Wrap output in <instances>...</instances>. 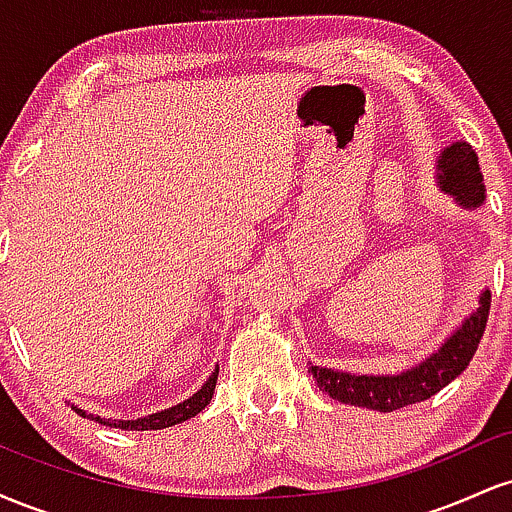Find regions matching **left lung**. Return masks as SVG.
Returning a JSON list of instances; mask_svg holds the SVG:
<instances>
[{"label": "left lung", "mask_w": 512, "mask_h": 512, "mask_svg": "<svg viewBox=\"0 0 512 512\" xmlns=\"http://www.w3.org/2000/svg\"><path fill=\"white\" fill-rule=\"evenodd\" d=\"M438 168L443 190L460 199L464 207H477L484 202L479 161L467 142L448 146L440 156ZM489 308L491 293L484 291L479 298L477 313L464 320V325L443 344V349H438V354L426 358L421 366L402 375H383V378L380 375H351L320 366H310V373H313L322 392L344 404H354V407L395 411L409 407V404L424 402L452 383L469 366L472 356L477 354L481 337H484Z\"/></svg>", "instance_id": "1"}]
</instances>
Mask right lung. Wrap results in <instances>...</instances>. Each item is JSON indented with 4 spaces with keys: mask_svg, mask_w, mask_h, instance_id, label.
I'll return each mask as SVG.
<instances>
[{
    "mask_svg": "<svg viewBox=\"0 0 512 512\" xmlns=\"http://www.w3.org/2000/svg\"><path fill=\"white\" fill-rule=\"evenodd\" d=\"M216 380H219V368H216L214 373L209 375V380L202 385V390L195 392V395H192L190 399H185V402L178 404V407H170L166 411H161V414H151V416H146V419H137V421L101 419V416L86 414L84 409H76V407H74V411L79 416H84V419H91V421H96V424H103V426H110V428H122V431H158V428H168V426L182 424V421L197 416L199 411H202L211 402Z\"/></svg>",
    "mask_w": 512,
    "mask_h": 512,
    "instance_id": "1",
    "label": "right lung"
}]
</instances>
